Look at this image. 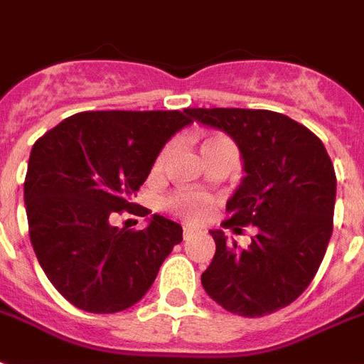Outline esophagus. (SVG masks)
Instances as JSON below:
<instances>
[{
  "label": "esophagus",
  "instance_id": "esophagus-1",
  "mask_svg": "<svg viewBox=\"0 0 364 364\" xmlns=\"http://www.w3.org/2000/svg\"><path fill=\"white\" fill-rule=\"evenodd\" d=\"M191 235H193V229H191V227H185V229H183V238L187 240V238L191 237Z\"/></svg>",
  "mask_w": 364,
  "mask_h": 364
}]
</instances>
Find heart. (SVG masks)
I'll use <instances>...</instances> for the list:
<instances>
[{
  "label": "heart",
  "mask_w": 364,
  "mask_h": 364,
  "mask_svg": "<svg viewBox=\"0 0 364 364\" xmlns=\"http://www.w3.org/2000/svg\"><path fill=\"white\" fill-rule=\"evenodd\" d=\"M223 145H229V141L225 137H221V135H208V137L202 139L200 143L202 156L206 158L210 152ZM166 154H168V149H164L158 154L156 164H154L156 170L162 168L164 162H166ZM164 206H166V210H170L171 213H176L179 218L187 219L191 223H200V221H204L212 213L213 200L210 196L200 193H173L164 200Z\"/></svg>",
  "instance_id": "obj_1"
}]
</instances>
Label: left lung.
<instances>
[{
    "mask_svg": "<svg viewBox=\"0 0 364 364\" xmlns=\"http://www.w3.org/2000/svg\"><path fill=\"white\" fill-rule=\"evenodd\" d=\"M191 122L235 139L244 160L240 187L227 202L225 229L257 227L248 248L210 231L215 256L202 273L208 296L229 313L263 317L309 287L332 235L336 173L323 141L273 110L185 108Z\"/></svg>",
    "mask_w": 364,
    "mask_h": 364,
    "instance_id": "left-lung-1",
    "label": "left lung"
}]
</instances>
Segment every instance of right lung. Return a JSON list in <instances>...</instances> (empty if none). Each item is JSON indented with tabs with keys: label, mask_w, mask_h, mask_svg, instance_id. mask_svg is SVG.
Instances as JSON below:
<instances>
[{
	"label": "right lung",
	"mask_w": 364,
	"mask_h": 364,
	"mask_svg": "<svg viewBox=\"0 0 364 364\" xmlns=\"http://www.w3.org/2000/svg\"><path fill=\"white\" fill-rule=\"evenodd\" d=\"M187 124L179 110H91L32 146L24 179L30 242L47 279L77 309L118 313L137 304L183 240L181 225L162 215L143 231L112 221L124 212L149 213L132 196L166 141Z\"/></svg>",
	"instance_id": "1"
}]
</instances>
